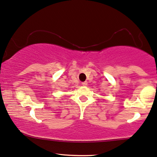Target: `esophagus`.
Instances as JSON below:
<instances>
[{
    "mask_svg": "<svg viewBox=\"0 0 157 157\" xmlns=\"http://www.w3.org/2000/svg\"><path fill=\"white\" fill-rule=\"evenodd\" d=\"M82 84L83 86H86V85H87V82H82Z\"/></svg>",
    "mask_w": 157,
    "mask_h": 157,
    "instance_id": "esophagus-1",
    "label": "esophagus"
}]
</instances>
